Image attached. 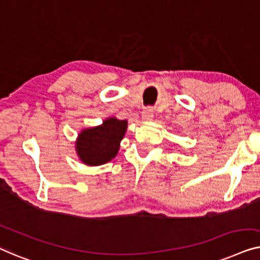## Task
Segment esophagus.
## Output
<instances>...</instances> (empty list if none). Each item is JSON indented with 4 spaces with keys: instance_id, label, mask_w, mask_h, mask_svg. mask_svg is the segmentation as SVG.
<instances>
[{
    "instance_id": "esophagus-1",
    "label": "esophagus",
    "mask_w": 260,
    "mask_h": 260,
    "mask_svg": "<svg viewBox=\"0 0 260 260\" xmlns=\"http://www.w3.org/2000/svg\"><path fill=\"white\" fill-rule=\"evenodd\" d=\"M153 111L151 108H146L144 109V112H142V120H145V121H151L153 120Z\"/></svg>"
}]
</instances>
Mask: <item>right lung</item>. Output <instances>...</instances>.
Wrapping results in <instances>:
<instances>
[{
  "mask_svg": "<svg viewBox=\"0 0 260 260\" xmlns=\"http://www.w3.org/2000/svg\"><path fill=\"white\" fill-rule=\"evenodd\" d=\"M127 129L126 120L106 119L102 125L86 128L76 140V153L88 166H99L111 161L118 154L120 141Z\"/></svg>",
  "mask_w": 260,
  "mask_h": 260,
  "instance_id": "add662e5",
  "label": "right lung"
}]
</instances>
